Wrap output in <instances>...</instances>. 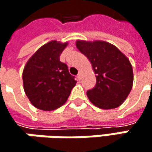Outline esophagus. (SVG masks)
Segmentation results:
<instances>
[{
    "mask_svg": "<svg viewBox=\"0 0 152 152\" xmlns=\"http://www.w3.org/2000/svg\"><path fill=\"white\" fill-rule=\"evenodd\" d=\"M81 77H82V74H81V72H79V73L77 74V78L80 80V79H81Z\"/></svg>",
    "mask_w": 152,
    "mask_h": 152,
    "instance_id": "obj_1",
    "label": "esophagus"
}]
</instances>
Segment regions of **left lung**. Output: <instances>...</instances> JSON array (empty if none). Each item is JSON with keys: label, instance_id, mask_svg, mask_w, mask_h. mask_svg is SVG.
Here are the masks:
<instances>
[{"label": "left lung", "instance_id": "1", "mask_svg": "<svg viewBox=\"0 0 152 152\" xmlns=\"http://www.w3.org/2000/svg\"><path fill=\"white\" fill-rule=\"evenodd\" d=\"M76 47L91 61L96 85L87 91L90 101L102 109L120 106L133 85V69L129 60L113 45L105 41H76Z\"/></svg>", "mask_w": 152, "mask_h": 152}]
</instances>
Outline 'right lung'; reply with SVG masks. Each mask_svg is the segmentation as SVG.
<instances>
[{
  "instance_id": "add662e5",
  "label": "right lung",
  "mask_w": 152,
  "mask_h": 152,
  "mask_svg": "<svg viewBox=\"0 0 152 152\" xmlns=\"http://www.w3.org/2000/svg\"><path fill=\"white\" fill-rule=\"evenodd\" d=\"M68 43L50 41L28 61L23 72V89L31 103L38 109L52 111L68 99L76 81L60 56Z\"/></svg>"
}]
</instances>
